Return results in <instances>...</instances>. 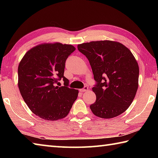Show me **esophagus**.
<instances>
[{
    "mask_svg": "<svg viewBox=\"0 0 158 158\" xmlns=\"http://www.w3.org/2000/svg\"><path fill=\"white\" fill-rule=\"evenodd\" d=\"M88 90H89V88H88L87 86H84V89H80L79 90H80V92H85V91H87Z\"/></svg>",
    "mask_w": 158,
    "mask_h": 158,
    "instance_id": "obj_1",
    "label": "esophagus"
}]
</instances>
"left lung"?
<instances>
[{
    "mask_svg": "<svg viewBox=\"0 0 158 158\" xmlns=\"http://www.w3.org/2000/svg\"><path fill=\"white\" fill-rule=\"evenodd\" d=\"M89 60L97 84L92 90L96 101L90 106L102 118L119 116L127 109L137 93L139 68L130 50L118 42L93 41L78 44Z\"/></svg>",
    "mask_w": 158,
    "mask_h": 158,
    "instance_id": "left-lung-1",
    "label": "left lung"
}]
</instances>
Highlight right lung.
<instances>
[{"mask_svg":"<svg viewBox=\"0 0 158 158\" xmlns=\"http://www.w3.org/2000/svg\"><path fill=\"white\" fill-rule=\"evenodd\" d=\"M71 44L43 43L28 50L18 67V86L31 111L47 121L68 116L79 90L69 89L64 77L65 60L75 50ZM63 78L64 86L55 85Z\"/></svg>","mask_w":158,"mask_h":158,"instance_id":"obj_1","label":"right lung"}]
</instances>
